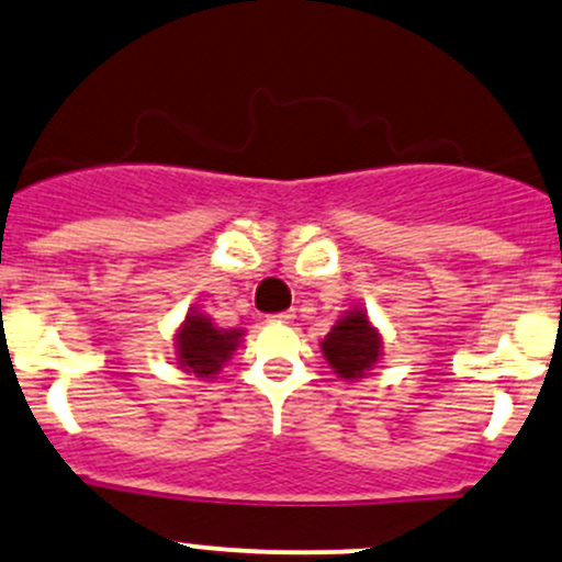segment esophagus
I'll return each mask as SVG.
<instances>
[{"label": "esophagus", "instance_id": "34e87169", "mask_svg": "<svg viewBox=\"0 0 562 562\" xmlns=\"http://www.w3.org/2000/svg\"><path fill=\"white\" fill-rule=\"evenodd\" d=\"M271 323H293L296 321V312H277V315L269 317Z\"/></svg>", "mask_w": 562, "mask_h": 562}]
</instances>
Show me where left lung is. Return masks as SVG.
Returning a JSON list of instances; mask_svg holds the SVG:
<instances>
[{
	"label": "left lung",
	"instance_id": "obj_1",
	"mask_svg": "<svg viewBox=\"0 0 562 562\" xmlns=\"http://www.w3.org/2000/svg\"><path fill=\"white\" fill-rule=\"evenodd\" d=\"M321 350L334 374H339L341 380L358 382L380 363L382 336L371 326L363 306H352L328 330L326 339L321 341Z\"/></svg>",
	"mask_w": 562,
	"mask_h": 562
}]
</instances>
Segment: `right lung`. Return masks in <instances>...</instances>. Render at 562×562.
Here are the masks:
<instances>
[{"label": "right lung", "mask_w": 562, "mask_h": 562, "mask_svg": "<svg viewBox=\"0 0 562 562\" xmlns=\"http://www.w3.org/2000/svg\"><path fill=\"white\" fill-rule=\"evenodd\" d=\"M241 336H245L241 328H217L210 315L188 310L186 321L175 334L177 366L188 374L212 380L232 360Z\"/></svg>", "instance_id": "right-lung-1"}]
</instances>
